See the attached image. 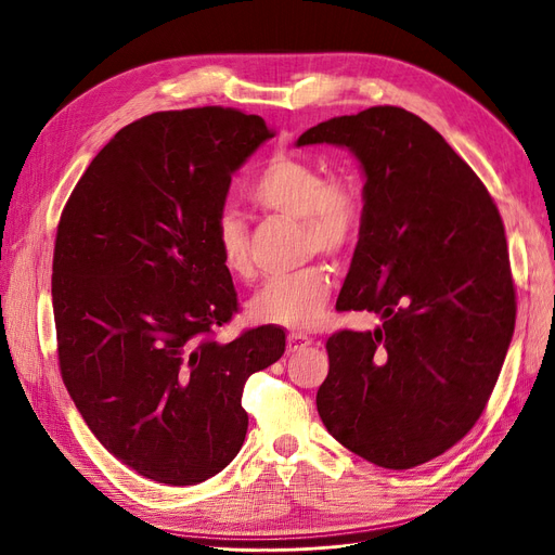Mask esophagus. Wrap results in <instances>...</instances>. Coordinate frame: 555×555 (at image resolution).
I'll list each match as a JSON object with an SVG mask.
<instances>
[{
	"mask_svg": "<svg viewBox=\"0 0 555 555\" xmlns=\"http://www.w3.org/2000/svg\"><path fill=\"white\" fill-rule=\"evenodd\" d=\"M308 345H312V337L306 335V333H291V335H287V349H291V351H301Z\"/></svg>",
	"mask_w": 555,
	"mask_h": 555,
	"instance_id": "34e87169",
	"label": "esophagus"
}]
</instances>
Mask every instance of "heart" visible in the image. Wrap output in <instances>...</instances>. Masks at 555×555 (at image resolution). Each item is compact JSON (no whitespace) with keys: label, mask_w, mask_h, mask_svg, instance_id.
<instances>
[{"label":"heart","mask_w":555,"mask_h":555,"mask_svg":"<svg viewBox=\"0 0 555 555\" xmlns=\"http://www.w3.org/2000/svg\"><path fill=\"white\" fill-rule=\"evenodd\" d=\"M247 199L301 222L304 249L331 258L347 256L365 231V190L349 172L326 175L324 167L301 156L274 154L247 183ZM212 243L224 268L240 279L251 274L249 231L235 210H220L212 220ZM331 274L324 264L264 283L249 301L256 322L285 328L315 324L331 297Z\"/></svg>","instance_id":"heart-1"}]
</instances>
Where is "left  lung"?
I'll use <instances>...</instances> for the list:
<instances>
[{"mask_svg":"<svg viewBox=\"0 0 555 555\" xmlns=\"http://www.w3.org/2000/svg\"><path fill=\"white\" fill-rule=\"evenodd\" d=\"M345 144L365 170L367 222L337 310L383 318L335 331L318 413L385 469L461 442L483 415L513 340L517 297L499 208L472 167L415 113L372 106L297 144Z\"/></svg>","mask_w":555,"mask_h":555,"instance_id":"left-lung-1","label":"left lung"}]
</instances>
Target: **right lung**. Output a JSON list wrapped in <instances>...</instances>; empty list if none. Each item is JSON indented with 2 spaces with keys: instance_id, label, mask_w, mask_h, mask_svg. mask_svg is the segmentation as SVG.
<instances>
[{
  "instance_id": "right-lung-1",
  "label": "right lung",
  "mask_w": 555,
  "mask_h": 555,
  "mask_svg": "<svg viewBox=\"0 0 555 555\" xmlns=\"http://www.w3.org/2000/svg\"><path fill=\"white\" fill-rule=\"evenodd\" d=\"M264 119L204 106L144 115L92 158L61 212L52 299L59 370L117 461L165 486L222 472L247 436L245 383L285 331L215 340L240 310L212 243L231 175Z\"/></svg>"
}]
</instances>
